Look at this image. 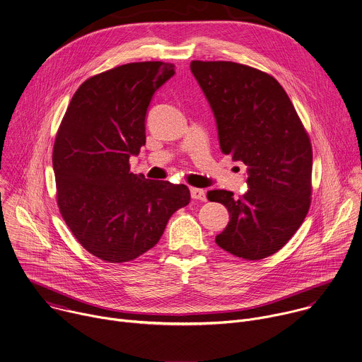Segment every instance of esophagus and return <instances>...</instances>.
<instances>
[{
  "mask_svg": "<svg viewBox=\"0 0 362 362\" xmlns=\"http://www.w3.org/2000/svg\"><path fill=\"white\" fill-rule=\"evenodd\" d=\"M190 196L194 200H206V193L203 189H197V187H190Z\"/></svg>",
  "mask_w": 362,
  "mask_h": 362,
  "instance_id": "34e87169",
  "label": "esophagus"
}]
</instances>
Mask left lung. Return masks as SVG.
Wrapping results in <instances>:
<instances>
[{
	"label": "left lung",
	"mask_w": 362,
	"mask_h": 362,
	"mask_svg": "<svg viewBox=\"0 0 362 362\" xmlns=\"http://www.w3.org/2000/svg\"><path fill=\"white\" fill-rule=\"evenodd\" d=\"M190 71L213 110L221 152L247 166L245 194L207 192L230 214L216 243L235 257L266 259L288 242L308 213L310 138L272 75L228 61H192Z\"/></svg>",
	"instance_id": "8db88e82"
}]
</instances>
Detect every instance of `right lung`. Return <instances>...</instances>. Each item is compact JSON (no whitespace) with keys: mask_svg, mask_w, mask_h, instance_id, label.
I'll list each match as a JSON object with an SVG mask.
<instances>
[{"mask_svg":"<svg viewBox=\"0 0 362 362\" xmlns=\"http://www.w3.org/2000/svg\"><path fill=\"white\" fill-rule=\"evenodd\" d=\"M173 75L175 65L159 61L98 74L78 88L59 125L52 152L59 211L82 247L107 263L151 250L190 202L187 186L149 180L129 166L146 144L149 103Z\"/></svg>","mask_w":362,"mask_h":362,"instance_id":"right-lung-1","label":"right lung"}]
</instances>
